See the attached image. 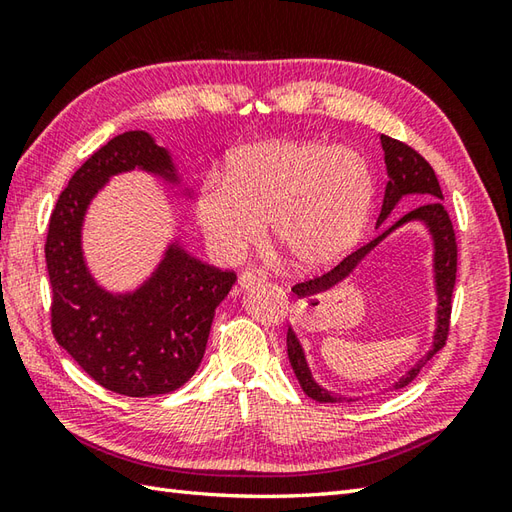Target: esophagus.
<instances>
[{
  "mask_svg": "<svg viewBox=\"0 0 512 512\" xmlns=\"http://www.w3.org/2000/svg\"><path fill=\"white\" fill-rule=\"evenodd\" d=\"M264 281H266V273H262V270H257V268H246V270H242V273H239V277H237L239 288L259 286V284H264Z\"/></svg>",
  "mask_w": 512,
  "mask_h": 512,
  "instance_id": "34e87169",
  "label": "esophagus"
}]
</instances>
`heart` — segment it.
I'll return each mask as SVG.
<instances>
[{
    "instance_id": "obj_1",
    "label": "heart",
    "mask_w": 512,
    "mask_h": 512,
    "mask_svg": "<svg viewBox=\"0 0 512 512\" xmlns=\"http://www.w3.org/2000/svg\"><path fill=\"white\" fill-rule=\"evenodd\" d=\"M372 178L350 149L317 143H264L244 149L224 182H209L198 200L206 242L224 259L262 242L266 224L288 264H332L361 233Z\"/></svg>"
}]
</instances>
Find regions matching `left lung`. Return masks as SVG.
Segmentation results:
<instances>
[{"mask_svg":"<svg viewBox=\"0 0 512 512\" xmlns=\"http://www.w3.org/2000/svg\"><path fill=\"white\" fill-rule=\"evenodd\" d=\"M380 143H383V151H385V167L389 173V182L385 187V198H383V209H380L378 215V226L387 220V215L394 211V206L398 204V200L402 195L407 193H420L427 198V202H422L416 209L407 211L394 224L383 226L372 242L363 244L361 248L352 250L350 255L343 257L339 264L334 268H330L328 273H323L319 277H312L301 281L292 292H297L299 297H310L317 295L321 290H328L330 286L339 284L341 279H345L347 275L352 273L356 268V264L372 250L380 239L387 237L396 226L405 224L409 220H422L427 222L429 231L433 235V242H436V286H438V330H436V343H433V350L422 358V361L409 369V374L405 378H400V383L396 385V389L407 387L413 378L420 374V369L427 365L429 358H433V354L440 352L444 345H447L449 339V330H451V308H453V288H455V277H458V242H455V231H453V222L449 217V211L444 209L442 204V191L436 173H433V167L424 160L416 149L409 147L402 140H396L391 136H380ZM288 358L292 365V372H295L301 389L306 394L319 402H354L352 398H341L330 394L328 389H323L321 385L314 383V378L308 369L306 356H303L301 345L297 341V336L292 334V330H288Z\"/></svg>","mask_w":512,"mask_h":512,"instance_id":"left-lung-1","label":"left lung"}]
</instances>
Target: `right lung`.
<instances>
[{
	"label": "right lung",
	"instance_id": "add662e5",
	"mask_svg": "<svg viewBox=\"0 0 512 512\" xmlns=\"http://www.w3.org/2000/svg\"><path fill=\"white\" fill-rule=\"evenodd\" d=\"M140 167L176 180L169 154L147 132H125L74 171L54 204L46 266L57 343L101 387L129 398L169 394L200 367L215 308L237 275L173 244L147 284L114 297L94 284L81 253V224L94 193L114 173Z\"/></svg>",
	"mask_w": 512,
	"mask_h": 512
}]
</instances>
